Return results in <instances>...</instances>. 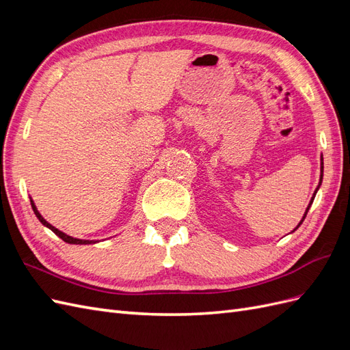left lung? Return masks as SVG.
<instances>
[{"instance_id": "left-lung-1", "label": "left lung", "mask_w": 350, "mask_h": 350, "mask_svg": "<svg viewBox=\"0 0 350 350\" xmlns=\"http://www.w3.org/2000/svg\"><path fill=\"white\" fill-rule=\"evenodd\" d=\"M323 157V156H321ZM323 169H324V166H323V159H321V178H320V184H319V187H317V189H315V193H314V196H312V198H311V201H310V204H308V207H306V210H305V215H304V217H302V220L299 221L298 224V226H296L293 230H296L298 229L301 225H302V221H304V219L306 217V213H308V210H310V207H311V204H312V201H314V197H315V194H317V191H319V188H320V185H321V181H323ZM292 230V232H293Z\"/></svg>"}]
</instances>
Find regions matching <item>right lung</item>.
Wrapping results in <instances>:
<instances>
[{
	"mask_svg": "<svg viewBox=\"0 0 350 350\" xmlns=\"http://www.w3.org/2000/svg\"><path fill=\"white\" fill-rule=\"evenodd\" d=\"M30 204H31V208H33V211H35V215H36V217L39 219V221L44 226H46L48 229H51L52 232H54V234L57 235V237H59L62 241L64 242H67V243H76V245H88V243H96L98 241H89V239H77V238H72V237H68L67 234H64V232H61L59 229H57L55 226H52L51 224H48V221L42 217V215L39 213L38 211V208H36V206H35V203H33V200L30 198Z\"/></svg>",
	"mask_w": 350,
	"mask_h": 350,
	"instance_id": "1",
	"label": "right lung"
}]
</instances>
